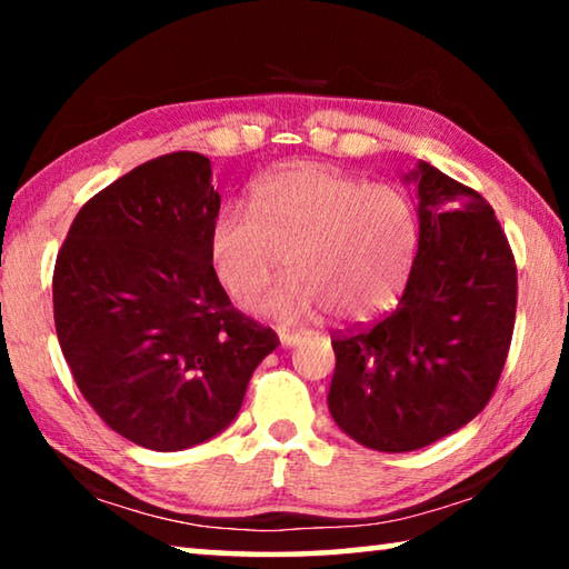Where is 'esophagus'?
I'll list each match as a JSON object with an SVG mask.
<instances>
[{"label": "esophagus", "mask_w": 569, "mask_h": 569, "mask_svg": "<svg viewBox=\"0 0 569 569\" xmlns=\"http://www.w3.org/2000/svg\"><path fill=\"white\" fill-rule=\"evenodd\" d=\"M278 336H281V343L283 346H296L298 341L303 339L301 331H288V329H281V331H278Z\"/></svg>", "instance_id": "1"}]
</instances>
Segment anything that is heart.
Masks as SVG:
<instances>
[{
    "label": "heart",
    "mask_w": 569,
    "mask_h": 569,
    "mask_svg": "<svg viewBox=\"0 0 569 569\" xmlns=\"http://www.w3.org/2000/svg\"><path fill=\"white\" fill-rule=\"evenodd\" d=\"M253 208L230 203L208 236L218 283L250 303L288 261L293 276L256 311L278 321L331 313L363 323L393 303L417 250V216L401 190L319 162H291L253 188Z\"/></svg>",
    "instance_id": "1"
}]
</instances>
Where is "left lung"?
<instances>
[{
    "instance_id": "1",
    "label": "left lung",
    "mask_w": 569,
    "mask_h": 569,
    "mask_svg": "<svg viewBox=\"0 0 569 569\" xmlns=\"http://www.w3.org/2000/svg\"><path fill=\"white\" fill-rule=\"evenodd\" d=\"M419 243L389 316L333 333V421L377 451H413L469 423L512 343L517 266L492 206L419 162Z\"/></svg>"
}]
</instances>
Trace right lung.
Here are the masks:
<instances>
[{"instance_id":"add662e5","label":"right lung","mask_w":569,"mask_h":569,"mask_svg":"<svg viewBox=\"0 0 569 569\" xmlns=\"http://www.w3.org/2000/svg\"><path fill=\"white\" fill-rule=\"evenodd\" d=\"M218 210L210 160L168 152L92 196L57 253L64 361L98 417L140 447L178 451L223 431L278 346L213 273Z\"/></svg>"}]
</instances>
